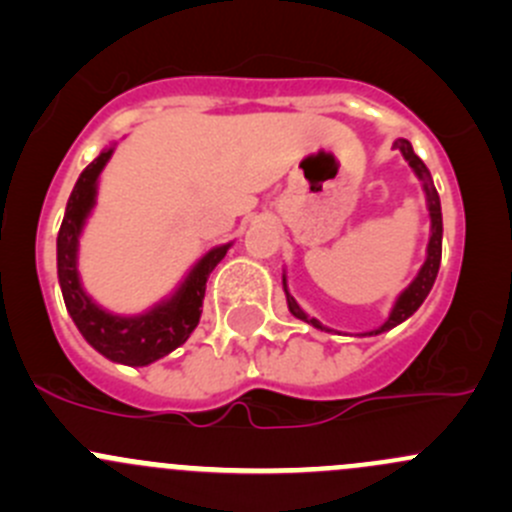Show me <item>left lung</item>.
<instances>
[{
    "label": "left lung",
    "mask_w": 512,
    "mask_h": 512,
    "mask_svg": "<svg viewBox=\"0 0 512 512\" xmlns=\"http://www.w3.org/2000/svg\"><path fill=\"white\" fill-rule=\"evenodd\" d=\"M394 148H399L401 156L406 158V163L411 165V170L416 173V178L421 180V188H423V195H426V208H428V218H431V235H428V245H426V260H423L421 270H418V275L411 280V285L404 289V292L396 297L394 307H391L389 317H386V322L381 324V327L371 329V332H361L359 337H374V334H381V332H389V329H394L396 324L406 322V319L411 317V314L416 312L418 307L423 304V299L428 297V292H431L433 282H436V275H438V267H441V242H443V218H441V198H438L436 193V185H433V178L431 173H428L426 163H423L421 158L416 156L414 148H411V143L406 141V138H396L394 141ZM282 285H285V294H287V307L289 312L294 314L297 319H302V322L312 324V327L322 329V332H334V329L324 327L319 319L309 317L307 312H304L302 307L297 304V299L289 294L287 289V275H282Z\"/></svg>",
    "instance_id": "1"
}]
</instances>
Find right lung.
<instances>
[{
  "mask_svg": "<svg viewBox=\"0 0 512 512\" xmlns=\"http://www.w3.org/2000/svg\"><path fill=\"white\" fill-rule=\"evenodd\" d=\"M116 143L103 148L76 180L56 237V272L66 312L81 337L106 359L126 366H148L188 342L203 314L205 282L230 250L232 242L205 252L178 287L141 314H113L94 302L79 277V237L96 205L98 175L113 156Z\"/></svg>",
  "mask_w": 512,
  "mask_h": 512,
  "instance_id": "1",
  "label": "right lung"
}]
</instances>
